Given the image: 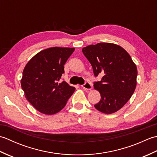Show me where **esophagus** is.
<instances>
[{"label":"esophagus","mask_w":157,"mask_h":157,"mask_svg":"<svg viewBox=\"0 0 157 157\" xmlns=\"http://www.w3.org/2000/svg\"><path fill=\"white\" fill-rule=\"evenodd\" d=\"M82 87L85 90H89L92 89V85L89 82H86L85 84L82 86Z\"/></svg>","instance_id":"1"}]
</instances>
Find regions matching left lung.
<instances>
[{
  "label": "left lung",
  "instance_id": "obj_1",
  "mask_svg": "<svg viewBox=\"0 0 157 157\" xmlns=\"http://www.w3.org/2000/svg\"><path fill=\"white\" fill-rule=\"evenodd\" d=\"M82 52L92 67L95 77L102 75L94 83L101 101L94 107L111 114L124 106L134 94L138 71L131 56L121 46L111 43H98L83 48Z\"/></svg>",
  "mask_w": 157,
  "mask_h": 157
}]
</instances>
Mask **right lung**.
I'll return each instance as SVG.
<instances>
[{
	"label": "right lung",
	"instance_id": "right-lung-1",
	"mask_svg": "<svg viewBox=\"0 0 157 157\" xmlns=\"http://www.w3.org/2000/svg\"><path fill=\"white\" fill-rule=\"evenodd\" d=\"M75 48L52 47L39 52L25 65L21 80L26 99L39 112L53 115L65 107L75 88L59 83L64 65Z\"/></svg>",
	"mask_w": 157,
	"mask_h": 157
}]
</instances>
